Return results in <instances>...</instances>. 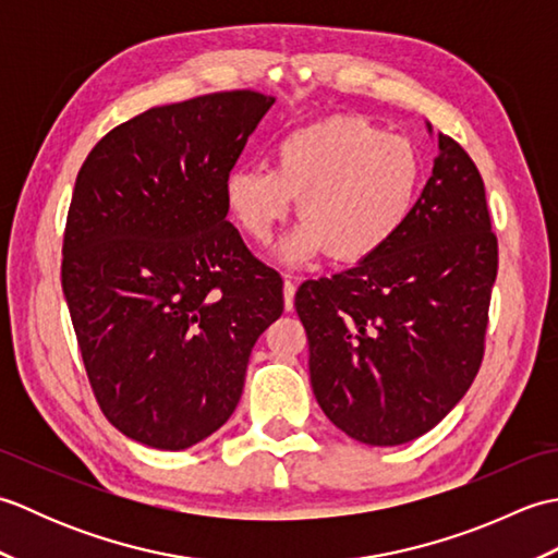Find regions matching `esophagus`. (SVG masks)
I'll list each match as a JSON object with an SVG mask.
<instances>
[{"label":"esophagus","mask_w":558,"mask_h":558,"mask_svg":"<svg viewBox=\"0 0 558 558\" xmlns=\"http://www.w3.org/2000/svg\"><path fill=\"white\" fill-rule=\"evenodd\" d=\"M294 290H298V288H294V282L286 278V282H282V298H286V310L288 312L294 310Z\"/></svg>","instance_id":"1"}]
</instances>
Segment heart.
<instances>
[{
  "mask_svg": "<svg viewBox=\"0 0 558 558\" xmlns=\"http://www.w3.org/2000/svg\"><path fill=\"white\" fill-rule=\"evenodd\" d=\"M422 177L410 138L384 134L364 117L336 114L280 136L272 168L236 165L225 174L222 196L236 228L256 244L270 240L298 196L302 220L278 246L282 264L324 252L338 264H362L405 228Z\"/></svg>",
  "mask_w": 558,
  "mask_h": 558,
  "instance_id": "b5f03b06",
  "label": "heart"
}]
</instances>
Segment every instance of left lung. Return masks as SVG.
I'll return each instance as SVG.
<instances>
[{"label": "left lung", "mask_w": 558, "mask_h": 558, "mask_svg": "<svg viewBox=\"0 0 558 558\" xmlns=\"http://www.w3.org/2000/svg\"><path fill=\"white\" fill-rule=\"evenodd\" d=\"M496 268L480 170L438 134L432 177L396 240L294 294L326 417L369 446L434 429L480 372Z\"/></svg>", "instance_id": "8db88e82"}]
</instances>
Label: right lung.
Here are the masks:
<instances>
[{
    "instance_id": "obj_1",
    "label": "right lung",
    "mask_w": 558,
    "mask_h": 558,
    "mask_svg": "<svg viewBox=\"0 0 558 558\" xmlns=\"http://www.w3.org/2000/svg\"><path fill=\"white\" fill-rule=\"evenodd\" d=\"M276 102L225 90L136 114L81 165L62 290L105 417L182 450L230 420L282 280L244 246L222 182Z\"/></svg>"
}]
</instances>
